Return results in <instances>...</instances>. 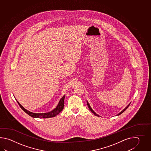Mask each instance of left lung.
<instances>
[{"label":"left lung","instance_id":"8db88e82","mask_svg":"<svg viewBox=\"0 0 151 151\" xmlns=\"http://www.w3.org/2000/svg\"><path fill=\"white\" fill-rule=\"evenodd\" d=\"M87 105H88V108H89V109H90V111H91L93 113V114H94L95 116H99V115H98L97 114H96V113L94 112L93 111V110H92V108L91 107V106H90V105H89V104H88V103L87 101ZM129 105H130V104H129L128 106H127V107H126L125 109H124V110H122V111L121 112L119 113V114H118V116H119V115H120L121 114H122V113L124 112V111H125L126 109H127L128 108V106H129Z\"/></svg>","mask_w":151,"mask_h":151}]
</instances>
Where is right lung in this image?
I'll use <instances>...</instances> for the list:
<instances>
[{
	"label": "right lung",
	"instance_id": "obj_1",
	"mask_svg": "<svg viewBox=\"0 0 151 151\" xmlns=\"http://www.w3.org/2000/svg\"><path fill=\"white\" fill-rule=\"evenodd\" d=\"M65 97V95L61 98V99L60 100V101L59 102L58 106H57V107L55 109L52 111L51 112H50L46 113H35L31 112L29 111L26 110L25 108H24L23 106L18 103V101L17 100V101L19 104L20 107H21V109H23V111L25 112L28 115L32 116L33 118H52L55 116H57L59 113L61 112V111H63V109H64V102Z\"/></svg>",
	"mask_w": 151,
	"mask_h": 151
}]
</instances>
